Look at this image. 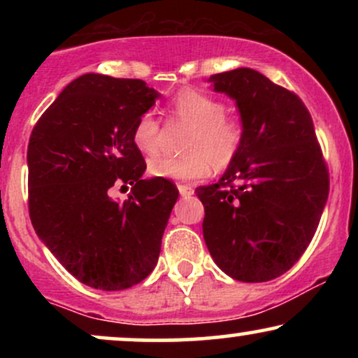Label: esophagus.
Segmentation results:
<instances>
[{
	"mask_svg": "<svg viewBox=\"0 0 358 358\" xmlns=\"http://www.w3.org/2000/svg\"><path fill=\"white\" fill-rule=\"evenodd\" d=\"M178 192L182 196L193 195V188L190 187V185H178Z\"/></svg>",
	"mask_w": 358,
	"mask_h": 358,
	"instance_id": "esophagus-1",
	"label": "esophagus"
}]
</instances>
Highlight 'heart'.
<instances>
[{
	"label": "heart",
	"instance_id": "1",
	"mask_svg": "<svg viewBox=\"0 0 358 358\" xmlns=\"http://www.w3.org/2000/svg\"><path fill=\"white\" fill-rule=\"evenodd\" d=\"M227 108L215 97L196 89H183L168 104V116L188 127L180 158H159L148 163V173L156 178L195 182L234 163L244 143V124L225 116ZM133 145L141 153L155 155L159 146V122L151 113L138 117L133 127Z\"/></svg>",
	"mask_w": 358,
	"mask_h": 358
}]
</instances>
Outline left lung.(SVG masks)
Listing matches in <instances>:
<instances>
[{
  "label": "left lung",
  "mask_w": 358,
  "mask_h": 358,
  "mask_svg": "<svg viewBox=\"0 0 358 358\" xmlns=\"http://www.w3.org/2000/svg\"><path fill=\"white\" fill-rule=\"evenodd\" d=\"M208 82L236 101L245 134L219 182L196 188L205 244L227 276L271 281L305 252L328 200L313 121L296 94L252 69L215 73Z\"/></svg>",
  "instance_id": "left-lung-1"
}]
</instances>
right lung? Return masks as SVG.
Here are the masks:
<instances>
[{"mask_svg":"<svg viewBox=\"0 0 358 358\" xmlns=\"http://www.w3.org/2000/svg\"><path fill=\"white\" fill-rule=\"evenodd\" d=\"M162 94L139 79L85 73L42 114L28 143V208L40 241L72 276L119 291L150 276L178 190L143 178L138 117ZM134 187L124 203L116 186Z\"/></svg>","mask_w":358,"mask_h":358,"instance_id":"obj_1","label":"right lung"}]
</instances>
